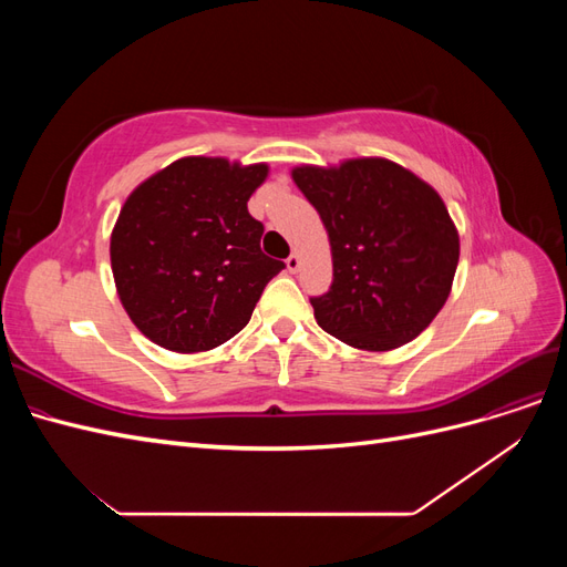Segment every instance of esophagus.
I'll return each mask as SVG.
<instances>
[{
  "instance_id": "1",
  "label": "esophagus",
  "mask_w": 567,
  "mask_h": 567,
  "mask_svg": "<svg viewBox=\"0 0 567 567\" xmlns=\"http://www.w3.org/2000/svg\"><path fill=\"white\" fill-rule=\"evenodd\" d=\"M286 267H288V271H298L300 269V255L290 252L288 260H286Z\"/></svg>"
}]
</instances>
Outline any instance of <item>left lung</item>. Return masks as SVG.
<instances>
[{
    "instance_id": "left-lung-1",
    "label": "left lung",
    "mask_w": 567,
    "mask_h": 567,
    "mask_svg": "<svg viewBox=\"0 0 567 567\" xmlns=\"http://www.w3.org/2000/svg\"><path fill=\"white\" fill-rule=\"evenodd\" d=\"M333 255V281L310 298L326 333L385 352L414 340L447 302L458 234L433 186L383 158L296 167Z\"/></svg>"
}]
</instances>
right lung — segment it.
I'll list each match as a JSON object with an SVG mask.
<instances>
[{"instance_id": "1", "label": "right lung", "mask_w": 567, "mask_h": 567, "mask_svg": "<svg viewBox=\"0 0 567 567\" xmlns=\"http://www.w3.org/2000/svg\"><path fill=\"white\" fill-rule=\"evenodd\" d=\"M267 165L182 158L136 186L111 236V267L130 319L173 352L213 350L250 321L286 267L260 248L248 198Z\"/></svg>"}]
</instances>
